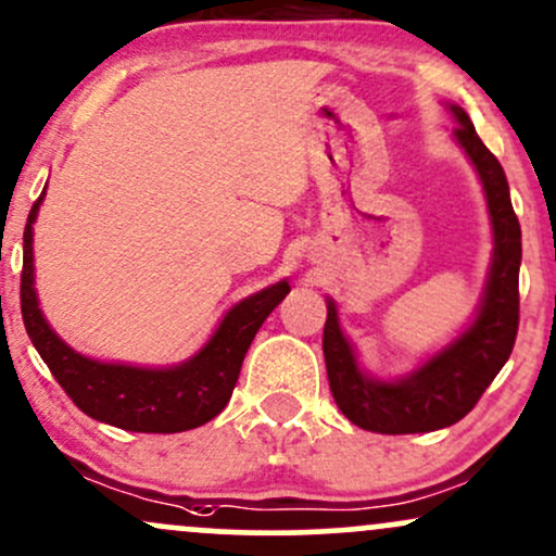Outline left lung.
<instances>
[{"label":"left lung","instance_id":"left-lung-1","mask_svg":"<svg viewBox=\"0 0 556 556\" xmlns=\"http://www.w3.org/2000/svg\"><path fill=\"white\" fill-rule=\"evenodd\" d=\"M448 113L459 126L454 139L472 163L483 185L491 218L493 253L485 288L475 316L456 338L422 358L417 369L401 377H375L358 362V353L340 327L338 306L327 298L325 362L334 404L364 430L382 435H408L451 427L472 412L480 395L502 371L515 348L520 325V222L509 200L502 163L480 142L465 108L448 102Z\"/></svg>","mask_w":556,"mask_h":556}]
</instances>
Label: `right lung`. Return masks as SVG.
<instances>
[{
	"instance_id": "obj_1",
	"label": "right lung",
	"mask_w": 556,
	"mask_h": 556,
	"mask_svg": "<svg viewBox=\"0 0 556 556\" xmlns=\"http://www.w3.org/2000/svg\"><path fill=\"white\" fill-rule=\"evenodd\" d=\"M45 194L47 187L30 208L23 231L21 311L30 343L73 404L97 422L129 432H185L218 417L229 404L255 332L290 292L288 279L235 303L205 345L179 364L137 367L84 356L50 327L36 295L34 224Z\"/></svg>"
}]
</instances>
